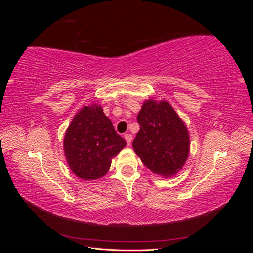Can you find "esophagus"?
Masks as SVG:
<instances>
[{
	"mask_svg": "<svg viewBox=\"0 0 253 253\" xmlns=\"http://www.w3.org/2000/svg\"><path fill=\"white\" fill-rule=\"evenodd\" d=\"M125 139H126V143H127V145H131V143H132V139H133V137H132V135H129V134H126V135H125Z\"/></svg>",
	"mask_w": 253,
	"mask_h": 253,
	"instance_id": "34e87169",
	"label": "esophagus"
}]
</instances>
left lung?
<instances>
[{
  "label": "left lung",
  "instance_id": "8db88e82",
  "mask_svg": "<svg viewBox=\"0 0 253 253\" xmlns=\"http://www.w3.org/2000/svg\"><path fill=\"white\" fill-rule=\"evenodd\" d=\"M137 120L140 129L133 149L143 165L165 178L177 174L190 153L189 131L179 115L168 101L151 98L143 102Z\"/></svg>",
  "mask_w": 253,
  "mask_h": 253
}]
</instances>
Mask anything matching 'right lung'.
<instances>
[{"instance_id": "obj_1", "label": "right lung", "mask_w": 253, "mask_h": 253, "mask_svg": "<svg viewBox=\"0 0 253 253\" xmlns=\"http://www.w3.org/2000/svg\"><path fill=\"white\" fill-rule=\"evenodd\" d=\"M101 105L90 103L79 110L63 139L66 162L83 180H95L109 172L112 159L126 147Z\"/></svg>"}]
</instances>
